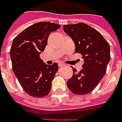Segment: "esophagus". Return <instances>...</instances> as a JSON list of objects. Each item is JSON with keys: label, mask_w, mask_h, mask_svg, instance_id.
<instances>
[{"label": "esophagus", "mask_w": 122, "mask_h": 122, "mask_svg": "<svg viewBox=\"0 0 122 122\" xmlns=\"http://www.w3.org/2000/svg\"><path fill=\"white\" fill-rule=\"evenodd\" d=\"M64 66V64H62V63H59V64H58V66L59 67Z\"/></svg>", "instance_id": "1"}]
</instances>
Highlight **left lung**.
<instances>
[{
    "label": "left lung",
    "mask_w": 122,
    "mask_h": 122,
    "mask_svg": "<svg viewBox=\"0 0 122 122\" xmlns=\"http://www.w3.org/2000/svg\"><path fill=\"white\" fill-rule=\"evenodd\" d=\"M63 27L75 43V53L81 54L84 61L80 72L73 67V76L67 80V86L75 95H87L95 89L106 74L111 59L110 46L99 32L85 23Z\"/></svg>",
    "instance_id": "8db88e82"
}]
</instances>
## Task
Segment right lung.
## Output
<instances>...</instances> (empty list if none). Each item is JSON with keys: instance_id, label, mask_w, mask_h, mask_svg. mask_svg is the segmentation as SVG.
I'll return each instance as SVG.
<instances>
[{"instance_id": "add662e5", "label": "right lung", "mask_w": 122, "mask_h": 122, "mask_svg": "<svg viewBox=\"0 0 122 122\" xmlns=\"http://www.w3.org/2000/svg\"><path fill=\"white\" fill-rule=\"evenodd\" d=\"M60 27L55 23L40 22L25 28L13 40L10 49L13 70L23 89L31 97L42 98L50 92L58 66L55 62L44 63L40 54L47 46L49 34Z\"/></svg>"}]
</instances>
